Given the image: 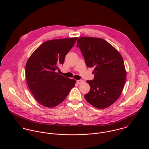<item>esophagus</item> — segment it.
Instances as JSON below:
<instances>
[{
  "instance_id": "34e87169",
  "label": "esophagus",
  "mask_w": 149,
  "mask_h": 149,
  "mask_svg": "<svg viewBox=\"0 0 149 149\" xmlns=\"http://www.w3.org/2000/svg\"><path fill=\"white\" fill-rule=\"evenodd\" d=\"M77 83L78 84H81V83H84V80H77Z\"/></svg>"
}]
</instances>
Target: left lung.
Returning a JSON list of instances; mask_svg holds the SVG:
<instances>
[{
	"label": "left lung",
	"instance_id": "1",
	"mask_svg": "<svg viewBox=\"0 0 149 149\" xmlns=\"http://www.w3.org/2000/svg\"><path fill=\"white\" fill-rule=\"evenodd\" d=\"M77 47L81 50L86 66L94 68V80L86 81L91 89L85 99L99 109L111 106L122 92L127 75L120 53L100 38L80 37Z\"/></svg>",
	"mask_w": 149,
	"mask_h": 149
}]
</instances>
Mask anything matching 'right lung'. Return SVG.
Masks as SVG:
<instances>
[{"label":"right lung","mask_w":149,"mask_h":149,"mask_svg":"<svg viewBox=\"0 0 149 149\" xmlns=\"http://www.w3.org/2000/svg\"><path fill=\"white\" fill-rule=\"evenodd\" d=\"M78 37L55 39L41 45L26 64V77L29 89L43 106L53 108L64 101L76 81L60 75L57 70L64 64L65 56Z\"/></svg>","instance_id":"obj_1"}]
</instances>
